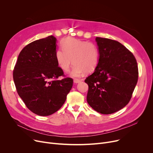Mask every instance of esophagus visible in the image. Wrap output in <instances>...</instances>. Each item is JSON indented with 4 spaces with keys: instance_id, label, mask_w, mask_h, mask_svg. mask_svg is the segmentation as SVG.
<instances>
[{
    "instance_id": "esophagus-1",
    "label": "esophagus",
    "mask_w": 153,
    "mask_h": 153,
    "mask_svg": "<svg viewBox=\"0 0 153 153\" xmlns=\"http://www.w3.org/2000/svg\"><path fill=\"white\" fill-rule=\"evenodd\" d=\"M81 82V80H79V79H74V84H78V83Z\"/></svg>"
}]
</instances>
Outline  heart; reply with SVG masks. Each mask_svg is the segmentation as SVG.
<instances>
[{"mask_svg": "<svg viewBox=\"0 0 153 153\" xmlns=\"http://www.w3.org/2000/svg\"><path fill=\"white\" fill-rule=\"evenodd\" d=\"M61 45L62 49L58 48L54 53L56 62L64 72H68L72 62L74 63L70 72L72 77H80L85 72L91 73L97 67L100 53L95 44L73 38H66L62 40Z\"/></svg>", "mask_w": 153, "mask_h": 153, "instance_id": "heart-1", "label": "heart"}]
</instances>
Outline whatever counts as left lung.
I'll list each match as a JSON object with an SVG mask.
<instances>
[{
  "label": "left lung",
  "instance_id": "left-lung-1",
  "mask_svg": "<svg viewBox=\"0 0 153 153\" xmlns=\"http://www.w3.org/2000/svg\"><path fill=\"white\" fill-rule=\"evenodd\" d=\"M95 42L99 62L85 80L89 85L87 101L99 113L111 114L130 102L138 82L137 62L125 46L115 40L96 37Z\"/></svg>",
  "mask_w": 153,
  "mask_h": 153
}]
</instances>
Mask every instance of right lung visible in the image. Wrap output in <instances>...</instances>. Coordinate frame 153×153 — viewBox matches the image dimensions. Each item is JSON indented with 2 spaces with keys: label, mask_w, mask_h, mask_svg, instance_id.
<instances>
[{
  "label": "right lung",
  "mask_w": 153,
  "mask_h": 153,
  "mask_svg": "<svg viewBox=\"0 0 153 153\" xmlns=\"http://www.w3.org/2000/svg\"><path fill=\"white\" fill-rule=\"evenodd\" d=\"M57 39L53 36L27 45L20 53L13 72L20 97L27 108L39 116L57 111L65 102L73 80L63 76L54 58Z\"/></svg>",
  "instance_id": "right-lung-1"
}]
</instances>
